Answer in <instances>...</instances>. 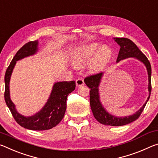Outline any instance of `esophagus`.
<instances>
[{
  "label": "esophagus",
  "instance_id": "esophagus-1",
  "mask_svg": "<svg viewBox=\"0 0 158 158\" xmlns=\"http://www.w3.org/2000/svg\"><path fill=\"white\" fill-rule=\"evenodd\" d=\"M76 86H77V87L82 86V85H84L83 79L77 78L76 81Z\"/></svg>",
  "mask_w": 158,
  "mask_h": 158
}]
</instances>
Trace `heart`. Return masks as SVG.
Segmentation results:
<instances>
[{
	"label": "heart",
	"instance_id": "b5f03b06",
	"mask_svg": "<svg viewBox=\"0 0 158 158\" xmlns=\"http://www.w3.org/2000/svg\"><path fill=\"white\" fill-rule=\"evenodd\" d=\"M113 56V51L108 45H100L97 43L82 45L75 50L73 64L76 67H82L89 64V69L96 73L104 68Z\"/></svg>",
	"mask_w": 158,
	"mask_h": 158
}]
</instances>
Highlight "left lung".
<instances>
[{"instance_id": "8db88e82", "label": "left lung", "mask_w": 158, "mask_h": 158, "mask_svg": "<svg viewBox=\"0 0 158 158\" xmlns=\"http://www.w3.org/2000/svg\"><path fill=\"white\" fill-rule=\"evenodd\" d=\"M113 39L120 45V49L117 59V63L123 59L127 58H135L143 63L146 67L148 75V87L149 96L147 98L140 109L138 110L133 115L125 116V117H117L110 114L103 107L100 101L99 96V85L102 82V77L104 73H99L94 76L87 77L85 78V82L90 89L89 91V102L92 111L95 119L101 124L110 126H123L127 124L132 123L138 119L143 112L145 106L151 96V66L148 58L139 50L137 46L131 40L125 38H113Z\"/></svg>"}]
</instances>
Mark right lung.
Segmentation results:
<instances>
[{
  "label": "right lung",
  "mask_w": 158,
  "mask_h": 158,
  "mask_svg": "<svg viewBox=\"0 0 158 158\" xmlns=\"http://www.w3.org/2000/svg\"><path fill=\"white\" fill-rule=\"evenodd\" d=\"M38 50V41L26 43L12 59L5 75V101L16 122L24 128L31 130H47L61 122L66 109L68 95L76 88L75 81L56 82L54 84L48 102L42 109L31 116H24L17 112L14 103L10 99V81L17 61L27 56L34 55Z\"/></svg>",
  "instance_id": "obj_1"
}]
</instances>
